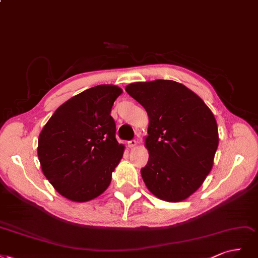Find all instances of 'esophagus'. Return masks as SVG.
Returning <instances> with one entry per match:
<instances>
[{"label": "esophagus", "instance_id": "1", "mask_svg": "<svg viewBox=\"0 0 258 258\" xmlns=\"http://www.w3.org/2000/svg\"><path fill=\"white\" fill-rule=\"evenodd\" d=\"M127 146H128L130 148H134V147H136V146H137V140H135V139L130 140L128 143H127Z\"/></svg>", "mask_w": 258, "mask_h": 258}]
</instances>
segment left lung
Instances as JSON below:
<instances>
[{
  "instance_id": "1",
  "label": "left lung",
  "mask_w": 258,
  "mask_h": 258,
  "mask_svg": "<svg viewBox=\"0 0 258 258\" xmlns=\"http://www.w3.org/2000/svg\"><path fill=\"white\" fill-rule=\"evenodd\" d=\"M126 92L149 115V161L140 172L150 192L165 202L184 201L212 169L218 124L203 99L172 80L134 82Z\"/></svg>"
}]
</instances>
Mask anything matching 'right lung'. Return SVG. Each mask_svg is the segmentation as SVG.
<instances>
[{"label":"right lung","instance_id":"right-lung-1","mask_svg":"<svg viewBox=\"0 0 258 258\" xmlns=\"http://www.w3.org/2000/svg\"><path fill=\"white\" fill-rule=\"evenodd\" d=\"M122 89L112 85L90 88L61 105L38 137L41 170L65 198L84 203L104 193L124 146L115 139L110 115Z\"/></svg>","mask_w":258,"mask_h":258}]
</instances>
